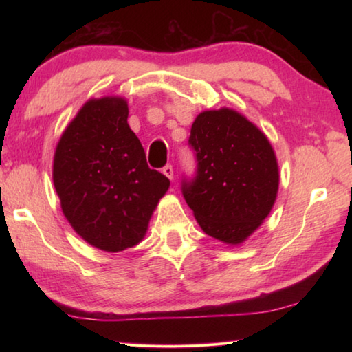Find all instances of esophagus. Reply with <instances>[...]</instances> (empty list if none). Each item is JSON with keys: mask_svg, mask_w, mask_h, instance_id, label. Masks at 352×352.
I'll list each match as a JSON object with an SVG mask.
<instances>
[{"mask_svg": "<svg viewBox=\"0 0 352 352\" xmlns=\"http://www.w3.org/2000/svg\"><path fill=\"white\" fill-rule=\"evenodd\" d=\"M163 174L169 178V180H172L174 178V168H172L170 164H166L163 168Z\"/></svg>", "mask_w": 352, "mask_h": 352, "instance_id": "34e87169", "label": "esophagus"}]
</instances>
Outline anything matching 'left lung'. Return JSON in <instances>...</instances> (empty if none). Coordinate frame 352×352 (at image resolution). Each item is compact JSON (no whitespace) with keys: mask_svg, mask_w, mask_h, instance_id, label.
<instances>
[{"mask_svg":"<svg viewBox=\"0 0 352 352\" xmlns=\"http://www.w3.org/2000/svg\"><path fill=\"white\" fill-rule=\"evenodd\" d=\"M197 170L182 192L208 236L237 245L259 228L276 200L279 170L267 136L241 113L201 111L190 127Z\"/></svg>","mask_w":352,"mask_h":352,"instance_id":"8db88e82","label":"left lung"}]
</instances>
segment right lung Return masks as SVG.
I'll use <instances>...</instances> for the list:
<instances>
[{
  "mask_svg": "<svg viewBox=\"0 0 352 352\" xmlns=\"http://www.w3.org/2000/svg\"><path fill=\"white\" fill-rule=\"evenodd\" d=\"M122 98L90 99L56 147L52 180L62 211L90 245L116 253L142 241L169 178L151 169Z\"/></svg>",
  "mask_w": 352,
  "mask_h": 352,
  "instance_id": "obj_1",
  "label": "right lung"
}]
</instances>
